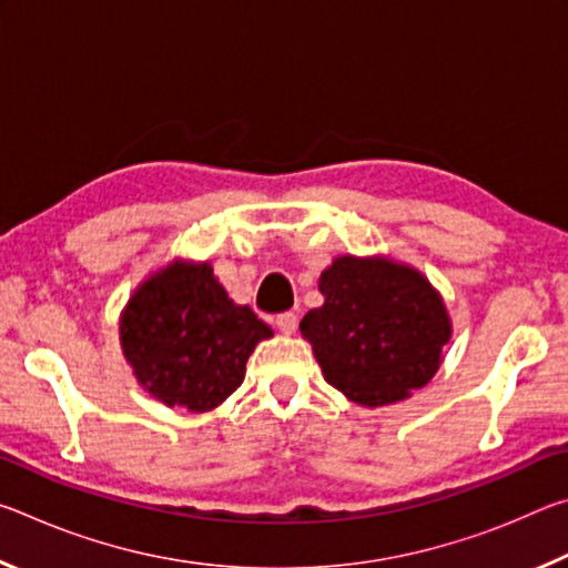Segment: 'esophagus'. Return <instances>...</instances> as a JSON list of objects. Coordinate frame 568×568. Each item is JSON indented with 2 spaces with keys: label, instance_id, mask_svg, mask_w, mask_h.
I'll return each instance as SVG.
<instances>
[{
  "label": "esophagus",
  "instance_id": "34e87169",
  "mask_svg": "<svg viewBox=\"0 0 568 568\" xmlns=\"http://www.w3.org/2000/svg\"><path fill=\"white\" fill-rule=\"evenodd\" d=\"M275 325H277V331H281L283 335H293L295 333V328H297V315L295 313H281L275 318Z\"/></svg>",
  "mask_w": 568,
  "mask_h": 568
}]
</instances>
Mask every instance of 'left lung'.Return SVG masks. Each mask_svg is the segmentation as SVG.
<instances>
[{"label": "left lung", "instance_id": "1", "mask_svg": "<svg viewBox=\"0 0 568 568\" xmlns=\"http://www.w3.org/2000/svg\"><path fill=\"white\" fill-rule=\"evenodd\" d=\"M325 303L301 321L325 381L361 406H386L436 376L450 341L440 295L416 267L386 257H335Z\"/></svg>", "mask_w": 568, "mask_h": 568}]
</instances>
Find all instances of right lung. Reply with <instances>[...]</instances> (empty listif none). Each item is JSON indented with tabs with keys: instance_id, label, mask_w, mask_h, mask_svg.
Instances as JSON below:
<instances>
[{
	"instance_id": "obj_1",
	"label": "right lung",
	"mask_w": 568,
	"mask_h": 568,
	"mask_svg": "<svg viewBox=\"0 0 568 568\" xmlns=\"http://www.w3.org/2000/svg\"><path fill=\"white\" fill-rule=\"evenodd\" d=\"M273 331L227 297L210 263L175 261L132 293L120 318L122 353L150 396L192 413L217 408L245 378Z\"/></svg>"
}]
</instances>
